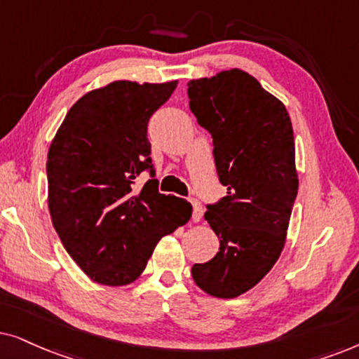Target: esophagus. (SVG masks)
I'll return each instance as SVG.
<instances>
[{"label": "esophagus", "mask_w": 359, "mask_h": 359, "mask_svg": "<svg viewBox=\"0 0 359 359\" xmlns=\"http://www.w3.org/2000/svg\"><path fill=\"white\" fill-rule=\"evenodd\" d=\"M190 203H192V208H194V212H192V219H194V222H200V218H202V215H203L202 203H200L198 200H195V198L190 200Z\"/></svg>", "instance_id": "34e87169"}]
</instances>
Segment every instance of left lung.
<instances>
[{
	"label": "left lung",
	"instance_id": "8db88e82",
	"mask_svg": "<svg viewBox=\"0 0 359 359\" xmlns=\"http://www.w3.org/2000/svg\"><path fill=\"white\" fill-rule=\"evenodd\" d=\"M190 109L213 140L226 197L207 205L205 219L219 251L194 264L195 284L219 299L255 287L283 252L297 197L294 131L284 103L240 69L190 80Z\"/></svg>",
	"mask_w": 359,
	"mask_h": 359
}]
</instances>
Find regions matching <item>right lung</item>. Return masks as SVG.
Masks as SVG:
<instances>
[{
	"mask_svg": "<svg viewBox=\"0 0 359 359\" xmlns=\"http://www.w3.org/2000/svg\"><path fill=\"white\" fill-rule=\"evenodd\" d=\"M177 82H111L69 109L47 154L49 212L62 245L90 279L126 285L162 236L192 217L187 200L157 189L147 123ZM147 170L151 179L132 189Z\"/></svg>",
	"mask_w": 359,
	"mask_h": 359,
	"instance_id": "add662e5",
	"label": "right lung"
}]
</instances>
